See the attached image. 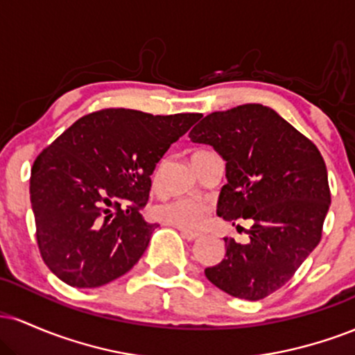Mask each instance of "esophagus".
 I'll return each mask as SVG.
<instances>
[{"mask_svg": "<svg viewBox=\"0 0 355 355\" xmlns=\"http://www.w3.org/2000/svg\"><path fill=\"white\" fill-rule=\"evenodd\" d=\"M180 230L182 237L185 240H189V242H193V240H197L198 237H200V234H195V232H189V230H183V229H178Z\"/></svg>", "mask_w": 355, "mask_h": 355, "instance_id": "34e87169", "label": "esophagus"}]
</instances>
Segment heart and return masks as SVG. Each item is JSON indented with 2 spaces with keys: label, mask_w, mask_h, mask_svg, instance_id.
Wrapping results in <instances>:
<instances>
[{
  "label": "heart",
  "mask_w": 355,
  "mask_h": 355,
  "mask_svg": "<svg viewBox=\"0 0 355 355\" xmlns=\"http://www.w3.org/2000/svg\"><path fill=\"white\" fill-rule=\"evenodd\" d=\"M207 153L205 150H198L191 155V158ZM153 189H158V172L153 173ZM157 218L165 225L177 227L189 232L200 230L211 214V203L197 197H177L166 200L155 210Z\"/></svg>",
  "instance_id": "obj_1"
}]
</instances>
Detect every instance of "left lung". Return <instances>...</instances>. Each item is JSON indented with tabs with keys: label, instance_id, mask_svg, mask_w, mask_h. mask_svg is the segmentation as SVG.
<instances>
[{
	"label": "left lung",
	"instance_id": "8db88e82",
	"mask_svg": "<svg viewBox=\"0 0 355 355\" xmlns=\"http://www.w3.org/2000/svg\"><path fill=\"white\" fill-rule=\"evenodd\" d=\"M189 137L227 162L218 217L234 225L252 222L245 245L223 239L225 259L205 268L207 279L237 299H266L319 245L331 205L324 158L307 137L259 103L210 113Z\"/></svg>",
	"mask_w": 355,
	"mask_h": 355
}]
</instances>
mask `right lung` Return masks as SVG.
Segmentation results:
<instances>
[{"label":"right lung","mask_w":355,"mask_h":355,"mask_svg":"<svg viewBox=\"0 0 355 355\" xmlns=\"http://www.w3.org/2000/svg\"><path fill=\"white\" fill-rule=\"evenodd\" d=\"M200 116L103 108L76 120L36 157L30 178L36 242L60 280L100 287L140 260L155 230L140 214L150 175Z\"/></svg>","instance_id":"add662e5"}]
</instances>
